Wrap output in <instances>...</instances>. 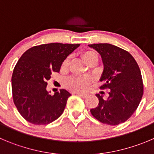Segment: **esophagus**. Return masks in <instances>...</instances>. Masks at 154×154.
Listing matches in <instances>:
<instances>
[{"label":"esophagus","instance_id":"1","mask_svg":"<svg viewBox=\"0 0 154 154\" xmlns=\"http://www.w3.org/2000/svg\"><path fill=\"white\" fill-rule=\"evenodd\" d=\"M77 94L78 95L79 97H82V98H87V94H84V93H77Z\"/></svg>","mask_w":154,"mask_h":154}]
</instances>
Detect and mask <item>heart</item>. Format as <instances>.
<instances>
[{
    "instance_id": "heart-1",
    "label": "heart",
    "mask_w": 154,
    "mask_h": 154,
    "mask_svg": "<svg viewBox=\"0 0 154 154\" xmlns=\"http://www.w3.org/2000/svg\"><path fill=\"white\" fill-rule=\"evenodd\" d=\"M82 57L84 58V61L87 64H90L93 60H98L97 54L92 51H87L82 54ZM70 59L67 58L63 63V68H65L67 67L69 64ZM90 84V80L85 77H71L69 79L67 82V86L73 91L81 92L84 91Z\"/></svg>"
}]
</instances>
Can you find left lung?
<instances>
[{
    "instance_id": "8db88e82",
    "label": "left lung",
    "mask_w": 154,
    "mask_h": 154,
    "mask_svg": "<svg viewBox=\"0 0 154 154\" xmlns=\"http://www.w3.org/2000/svg\"><path fill=\"white\" fill-rule=\"evenodd\" d=\"M102 57L103 71L100 81L102 89L110 91L106 100L97 94L98 106L90 112L100 122L117 125L127 121L136 111L143 92L141 73L131 54L109 43L88 45Z\"/></svg>"
}]
</instances>
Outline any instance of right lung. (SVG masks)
<instances>
[{"instance_id": "obj_1", "label": "right lung", "mask_w": 154, "mask_h": 154, "mask_svg": "<svg viewBox=\"0 0 154 154\" xmlns=\"http://www.w3.org/2000/svg\"><path fill=\"white\" fill-rule=\"evenodd\" d=\"M80 44L49 43L29 48L17 61L13 72L12 93L19 112L29 122L48 125L58 119L71 96L61 89L53 96L47 90L51 74L59 72L67 56Z\"/></svg>"}]
</instances>
